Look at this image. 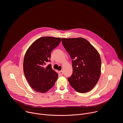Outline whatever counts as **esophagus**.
<instances>
[{"instance_id": "1", "label": "esophagus", "mask_w": 123, "mask_h": 123, "mask_svg": "<svg viewBox=\"0 0 123 123\" xmlns=\"http://www.w3.org/2000/svg\"><path fill=\"white\" fill-rule=\"evenodd\" d=\"M63 74H64V73H63V72L62 71H60V72H59V74L60 75H63Z\"/></svg>"}]
</instances>
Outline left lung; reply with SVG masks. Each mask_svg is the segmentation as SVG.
I'll return each instance as SVG.
<instances>
[{"mask_svg":"<svg viewBox=\"0 0 123 123\" xmlns=\"http://www.w3.org/2000/svg\"><path fill=\"white\" fill-rule=\"evenodd\" d=\"M61 40L73 60V74L68 78L69 84L80 93L90 91L101 74V60L98 52L83 38H63Z\"/></svg>","mask_w":123,"mask_h":123,"instance_id":"8db88e82","label":"left lung"}]
</instances>
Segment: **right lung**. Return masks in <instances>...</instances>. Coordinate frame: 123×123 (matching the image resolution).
<instances>
[{
	"mask_svg": "<svg viewBox=\"0 0 123 123\" xmlns=\"http://www.w3.org/2000/svg\"><path fill=\"white\" fill-rule=\"evenodd\" d=\"M61 42L60 38L45 37L35 41L25 55L23 71L29 85L36 91L46 92L53 86L58 74L49 64L51 51Z\"/></svg>",
	"mask_w": 123,
	"mask_h": 123,
	"instance_id": "add662e5",
	"label": "right lung"
}]
</instances>
